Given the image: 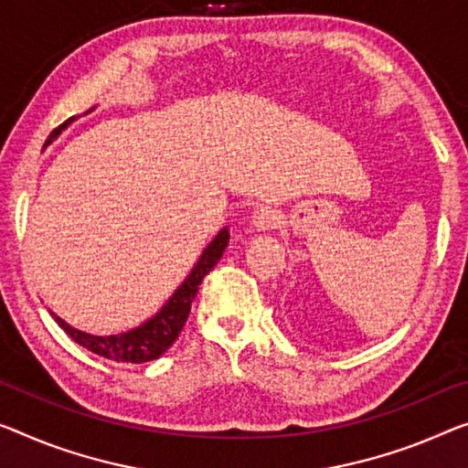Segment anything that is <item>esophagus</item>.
Listing matches in <instances>:
<instances>
[{"mask_svg": "<svg viewBox=\"0 0 468 468\" xmlns=\"http://www.w3.org/2000/svg\"><path fill=\"white\" fill-rule=\"evenodd\" d=\"M280 224V215L276 209H271L270 205H259L253 211V226L259 232H265V229H274Z\"/></svg>", "mask_w": 468, "mask_h": 468, "instance_id": "34e87169", "label": "esophagus"}]
</instances>
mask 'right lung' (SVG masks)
Wrapping results in <instances>:
<instances>
[{"mask_svg": "<svg viewBox=\"0 0 468 468\" xmlns=\"http://www.w3.org/2000/svg\"><path fill=\"white\" fill-rule=\"evenodd\" d=\"M73 121L75 117H70L69 121H64L60 127H56L54 132L49 133L46 144H43V148L58 138L62 129H67V125L73 123ZM228 240H229V232L228 228H224L211 240L209 247L203 250V255H200L197 265L192 268L190 276L179 284V289L171 294L167 303L161 307V312L144 322V324L138 328H132L127 330V333H119V335L98 336V335H90V333H83V330L73 328L54 312H52V318L58 322V326L75 343L91 351V354L112 359V362L144 364V362H150V359L161 357L165 351L176 343L179 333H182L186 320H188L190 315L192 301L198 292V286L203 282V278L209 274L215 265H218V261L228 247Z\"/></svg>", "mask_w": 468, "mask_h": 468, "instance_id": "1", "label": "right lung"}]
</instances>
